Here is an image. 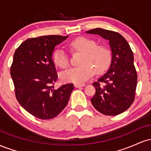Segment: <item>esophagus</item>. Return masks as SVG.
I'll return each instance as SVG.
<instances>
[{"mask_svg":"<svg viewBox=\"0 0 151 151\" xmlns=\"http://www.w3.org/2000/svg\"><path fill=\"white\" fill-rule=\"evenodd\" d=\"M85 86V84H84V83H75V84H74V86H75L76 88L80 87V86Z\"/></svg>","mask_w":151,"mask_h":151,"instance_id":"esophagus-1","label":"esophagus"}]
</instances>
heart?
<instances>
[{
  "label": "heart",
  "instance_id": "1",
  "mask_svg": "<svg viewBox=\"0 0 151 151\" xmlns=\"http://www.w3.org/2000/svg\"><path fill=\"white\" fill-rule=\"evenodd\" d=\"M76 51L82 52L80 65L72 67L61 74L64 81L68 82H82L96 73L101 74L109 68L111 63L112 52L107 46L97 45L96 41L85 37H79L70 43ZM53 61L57 65L65 69L69 65V58L65 49L58 47L52 55Z\"/></svg>",
  "mask_w": 151,
  "mask_h": 151
}]
</instances>
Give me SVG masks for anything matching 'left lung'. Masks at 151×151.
Masks as SVG:
<instances>
[{
  "label": "left lung",
  "mask_w": 151,
  "mask_h": 151,
  "mask_svg": "<svg viewBox=\"0 0 151 151\" xmlns=\"http://www.w3.org/2000/svg\"><path fill=\"white\" fill-rule=\"evenodd\" d=\"M86 32L109 40L112 52L108 71L92 84L96 93L91 104L100 113L116 116L127 110L135 99L138 77L133 52L125 38L116 32L95 28Z\"/></svg>",
  "instance_id": "8db88e82"
}]
</instances>
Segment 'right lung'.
Masks as SVG:
<instances>
[{"label":"right lung","instance_id":"right-lung-1","mask_svg":"<svg viewBox=\"0 0 151 151\" xmlns=\"http://www.w3.org/2000/svg\"><path fill=\"white\" fill-rule=\"evenodd\" d=\"M68 36L47 35L26 40L15 50L10 67L17 100L38 119H50L65 108L73 84L54 88L58 74L53 60L55 46Z\"/></svg>","mask_w":151,"mask_h":151}]
</instances>
